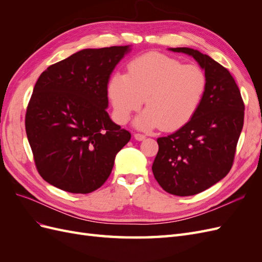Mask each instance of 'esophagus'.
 Masks as SVG:
<instances>
[{"instance_id":"34e87169","label":"esophagus","mask_w":262,"mask_h":262,"mask_svg":"<svg viewBox=\"0 0 262 262\" xmlns=\"http://www.w3.org/2000/svg\"><path fill=\"white\" fill-rule=\"evenodd\" d=\"M134 139L138 140V141H142V140L145 139V136H144V134H142V133H134Z\"/></svg>"}]
</instances>
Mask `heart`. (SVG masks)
<instances>
[{"label": "heart", "mask_w": 262, "mask_h": 262, "mask_svg": "<svg viewBox=\"0 0 262 262\" xmlns=\"http://www.w3.org/2000/svg\"><path fill=\"white\" fill-rule=\"evenodd\" d=\"M207 87L208 77L199 66L149 52L133 59L126 74L110 77L107 92L119 123L128 122L145 98L147 108L134 122L138 128L176 130L195 114Z\"/></svg>", "instance_id": "obj_1"}]
</instances>
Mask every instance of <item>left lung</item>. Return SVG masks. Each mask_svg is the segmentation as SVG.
Here are the masks:
<instances>
[{"mask_svg":"<svg viewBox=\"0 0 262 262\" xmlns=\"http://www.w3.org/2000/svg\"><path fill=\"white\" fill-rule=\"evenodd\" d=\"M191 55L208 77L204 97L191 119L175 133L158 138L152 170L170 194L200 193L231 170L244 125L245 105L228 70L191 48H169Z\"/></svg>","mask_w":262,"mask_h":262,"instance_id":"obj_1","label":"left lung"}]
</instances>
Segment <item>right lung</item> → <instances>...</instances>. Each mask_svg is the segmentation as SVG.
<instances>
[{
	"mask_svg": "<svg viewBox=\"0 0 262 262\" xmlns=\"http://www.w3.org/2000/svg\"><path fill=\"white\" fill-rule=\"evenodd\" d=\"M130 50V46L83 49L39 76L25 126L38 172L50 185L85 194L108 179L131 134L110 119L107 86Z\"/></svg>",
	"mask_w": 262,
	"mask_h": 262,
	"instance_id": "1",
	"label": "right lung"
}]
</instances>
